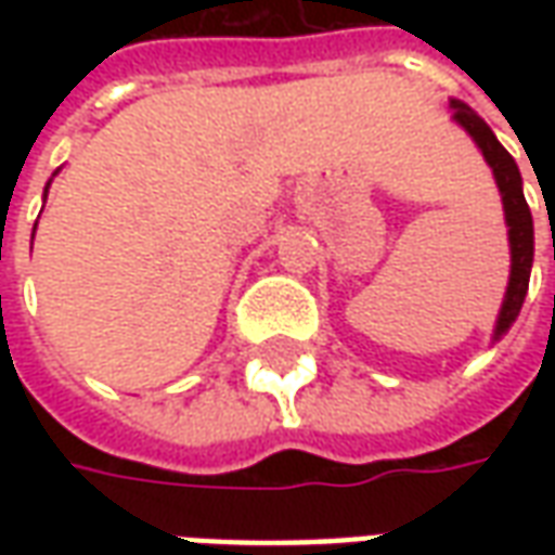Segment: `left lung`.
I'll list each match as a JSON object with an SVG mask.
<instances>
[{
	"mask_svg": "<svg viewBox=\"0 0 555 555\" xmlns=\"http://www.w3.org/2000/svg\"><path fill=\"white\" fill-rule=\"evenodd\" d=\"M449 109H452L454 125L464 127L466 137L473 139L478 151H481V157L493 171V181H496L502 195V210H505V225H508V249H512V273H508V288H505V297H502L493 338H490V341H500L517 321V314L524 309L526 291H529V273H532V258H535L532 214H529V205H526L520 169H517L512 154L500 145V139L493 137V130L464 101L452 98Z\"/></svg>",
	"mask_w": 555,
	"mask_h": 555,
	"instance_id": "left-lung-1",
	"label": "left lung"
}]
</instances>
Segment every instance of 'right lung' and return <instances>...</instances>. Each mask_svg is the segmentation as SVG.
<instances>
[{
    "mask_svg": "<svg viewBox=\"0 0 555 555\" xmlns=\"http://www.w3.org/2000/svg\"><path fill=\"white\" fill-rule=\"evenodd\" d=\"M47 190H50V183H47ZM47 190H43V198H47ZM35 225H38V222H35Z\"/></svg>",
    "mask_w": 555,
    "mask_h": 555,
    "instance_id": "add662e5",
    "label": "right lung"
}]
</instances>
